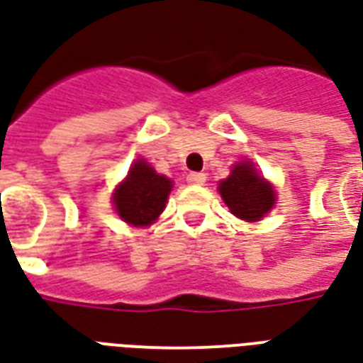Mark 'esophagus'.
Returning <instances> with one entry per match:
<instances>
[{
    "instance_id": "34e87169",
    "label": "esophagus",
    "mask_w": 363,
    "mask_h": 363,
    "mask_svg": "<svg viewBox=\"0 0 363 363\" xmlns=\"http://www.w3.org/2000/svg\"><path fill=\"white\" fill-rule=\"evenodd\" d=\"M206 179H208V177L203 173H190L189 177H186V182H189V184H203Z\"/></svg>"
}]
</instances>
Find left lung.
<instances>
[{"label": "left lung", "instance_id": "1", "mask_svg": "<svg viewBox=\"0 0 363 363\" xmlns=\"http://www.w3.org/2000/svg\"><path fill=\"white\" fill-rule=\"evenodd\" d=\"M219 192L230 211L244 221H259L275 203L271 184L256 173L250 161L236 163L229 179L219 184Z\"/></svg>", "mask_w": 363, "mask_h": 363}]
</instances>
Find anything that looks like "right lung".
I'll return each mask as SVG.
<instances>
[{"label": "right lung", "instance_id": "right-lung-1", "mask_svg": "<svg viewBox=\"0 0 363 363\" xmlns=\"http://www.w3.org/2000/svg\"><path fill=\"white\" fill-rule=\"evenodd\" d=\"M171 189L169 179L155 173L144 160H138L128 171L127 181L115 190V209L123 221L146 227L163 211Z\"/></svg>", "mask_w": 363, "mask_h": 363}]
</instances>
